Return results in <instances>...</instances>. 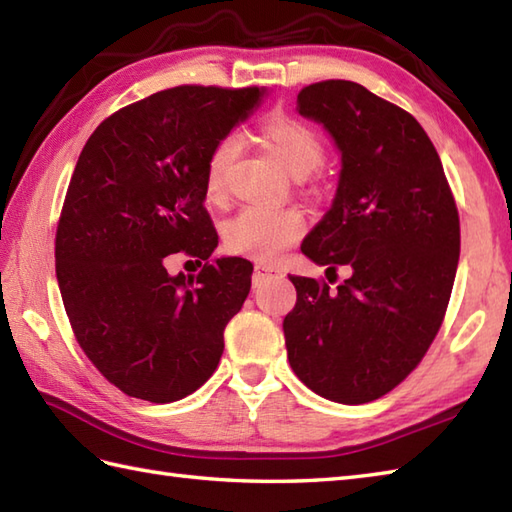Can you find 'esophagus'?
<instances>
[{"label":"esophagus","mask_w":512,"mask_h":512,"mask_svg":"<svg viewBox=\"0 0 512 512\" xmlns=\"http://www.w3.org/2000/svg\"><path fill=\"white\" fill-rule=\"evenodd\" d=\"M270 277H281V270L273 264H257L255 266V275H253V286H262L266 279Z\"/></svg>","instance_id":"esophagus-1"}]
</instances>
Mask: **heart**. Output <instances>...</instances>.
Segmentation results:
<instances>
[{
  "label": "heart",
  "mask_w": 512,
  "mask_h": 512,
  "mask_svg": "<svg viewBox=\"0 0 512 512\" xmlns=\"http://www.w3.org/2000/svg\"><path fill=\"white\" fill-rule=\"evenodd\" d=\"M257 138L290 178L303 180L323 160V145L310 127L288 116H270L259 125ZM233 140H222L209 154L204 167V195L209 204H220L226 195V173L233 160ZM303 235V217L290 209L246 206L224 226L226 246L259 262H270L281 250Z\"/></svg>",
  "instance_id": "1"
}]
</instances>
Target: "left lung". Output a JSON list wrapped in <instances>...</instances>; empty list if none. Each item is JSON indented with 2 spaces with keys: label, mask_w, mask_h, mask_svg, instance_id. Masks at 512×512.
<instances>
[{
  "label": "left lung",
  "mask_w": 512,
  "mask_h": 512,
  "mask_svg": "<svg viewBox=\"0 0 512 512\" xmlns=\"http://www.w3.org/2000/svg\"><path fill=\"white\" fill-rule=\"evenodd\" d=\"M297 112L341 156L332 206L301 244L310 262L350 270L330 290L290 275L288 361L314 394L376 400L405 380L442 325L460 259V217L422 125L352 81L303 88Z\"/></svg>",
  "instance_id": "obj_1"
}]
</instances>
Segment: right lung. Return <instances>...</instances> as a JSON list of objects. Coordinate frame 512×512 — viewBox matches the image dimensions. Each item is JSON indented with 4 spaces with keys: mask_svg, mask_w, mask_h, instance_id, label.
Returning a JSON list of instances; mask_svg holds the SVG:
<instances>
[{
    "mask_svg": "<svg viewBox=\"0 0 512 512\" xmlns=\"http://www.w3.org/2000/svg\"><path fill=\"white\" fill-rule=\"evenodd\" d=\"M266 88L182 85L138 101L94 129L65 193L54 262L76 341L127 396L173 402L215 372L224 328L242 310L253 264L211 257L204 209L209 154ZM182 249L205 262L171 276Z\"/></svg>",
    "mask_w": 512,
    "mask_h": 512,
    "instance_id": "obj_1",
    "label": "right lung"
}]
</instances>
